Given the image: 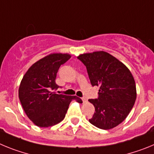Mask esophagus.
I'll use <instances>...</instances> for the list:
<instances>
[{"mask_svg": "<svg viewBox=\"0 0 154 154\" xmlns=\"http://www.w3.org/2000/svg\"><path fill=\"white\" fill-rule=\"evenodd\" d=\"M82 102H83V103H85L87 102V99L85 97H83L82 98Z\"/></svg>", "mask_w": 154, "mask_h": 154, "instance_id": "1", "label": "esophagus"}]
</instances>
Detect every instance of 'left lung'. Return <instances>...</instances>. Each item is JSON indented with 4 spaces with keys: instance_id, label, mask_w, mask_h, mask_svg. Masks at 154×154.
<instances>
[{
    "instance_id": "8db88e82",
    "label": "left lung",
    "mask_w": 154,
    "mask_h": 154,
    "mask_svg": "<svg viewBox=\"0 0 154 154\" xmlns=\"http://www.w3.org/2000/svg\"><path fill=\"white\" fill-rule=\"evenodd\" d=\"M77 58L85 65L92 86H99L98 99H89L95 107L89 123L102 130L120 124L137 99L133 75L116 58L103 51L85 53Z\"/></svg>"
}]
</instances>
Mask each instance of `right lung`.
<instances>
[{
  "label": "right lung",
  "mask_w": 154,
  "mask_h": 154,
  "mask_svg": "<svg viewBox=\"0 0 154 154\" xmlns=\"http://www.w3.org/2000/svg\"><path fill=\"white\" fill-rule=\"evenodd\" d=\"M71 58L69 54L52 53L42 58L28 69L23 76L18 96L24 112L39 127H48L64 119L73 99L82 103L80 98L56 94L57 72L62 64Z\"/></svg>",
  "instance_id": "right-lung-1"
}]
</instances>
